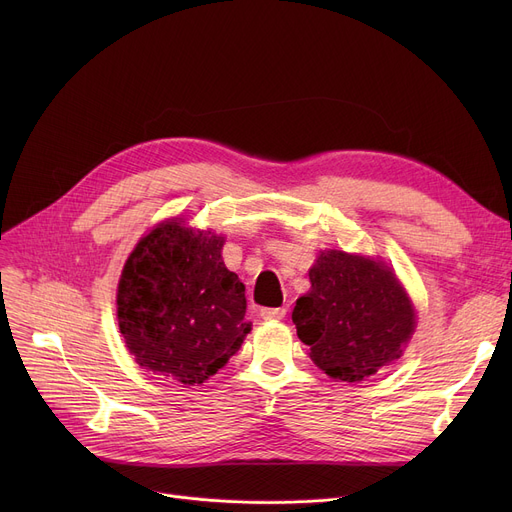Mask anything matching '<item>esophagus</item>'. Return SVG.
Wrapping results in <instances>:
<instances>
[{"label": "esophagus", "mask_w": 512, "mask_h": 512, "mask_svg": "<svg viewBox=\"0 0 512 512\" xmlns=\"http://www.w3.org/2000/svg\"><path fill=\"white\" fill-rule=\"evenodd\" d=\"M259 315H261L265 321H278V319H282V317L286 315V309H284V307H274V309L265 307V309H261Z\"/></svg>", "instance_id": "obj_1"}]
</instances>
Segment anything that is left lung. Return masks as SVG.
Masks as SVG:
<instances>
[{
	"mask_svg": "<svg viewBox=\"0 0 512 512\" xmlns=\"http://www.w3.org/2000/svg\"><path fill=\"white\" fill-rule=\"evenodd\" d=\"M311 290L292 321L311 361L340 382H361L400 359L415 332V307L390 267L344 251H321Z\"/></svg>",
	"mask_w": 512,
	"mask_h": 512,
	"instance_id": "8db88e82",
	"label": "left lung"
}]
</instances>
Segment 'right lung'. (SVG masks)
I'll list each match as a JSON object with an SVG mask.
<instances>
[{
    "instance_id": "add662e5",
    "label": "right lung",
    "mask_w": 512,
    "mask_h": 512,
    "mask_svg": "<svg viewBox=\"0 0 512 512\" xmlns=\"http://www.w3.org/2000/svg\"><path fill=\"white\" fill-rule=\"evenodd\" d=\"M224 236L161 222L134 247L118 284V326L143 369L195 386L251 332L245 284L222 259Z\"/></svg>"
}]
</instances>
